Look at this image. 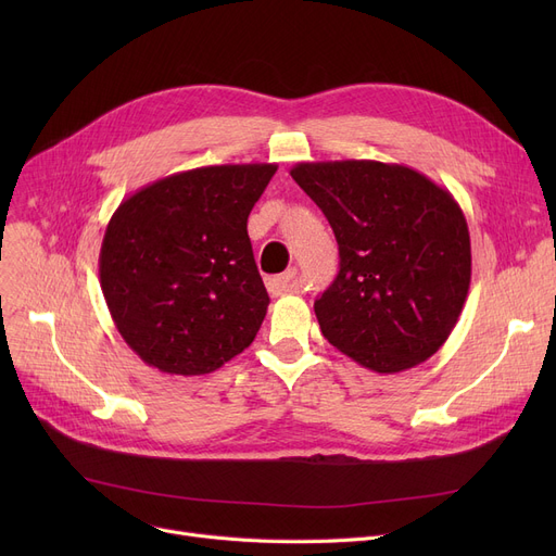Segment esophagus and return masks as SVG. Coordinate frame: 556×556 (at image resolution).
I'll use <instances>...</instances> for the list:
<instances>
[{
  "label": "esophagus",
  "mask_w": 556,
  "mask_h": 556,
  "mask_svg": "<svg viewBox=\"0 0 556 556\" xmlns=\"http://www.w3.org/2000/svg\"><path fill=\"white\" fill-rule=\"evenodd\" d=\"M295 277H298V270L288 268L283 275L268 277L266 286L273 295H283V293H290V288H293V283H295Z\"/></svg>",
  "instance_id": "1"
}]
</instances>
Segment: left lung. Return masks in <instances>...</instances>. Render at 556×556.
Instances as JSON below:
<instances>
[{
    "label": "left lung",
    "mask_w": 556,
    "mask_h": 556,
    "mask_svg": "<svg viewBox=\"0 0 556 556\" xmlns=\"http://www.w3.org/2000/svg\"><path fill=\"white\" fill-rule=\"evenodd\" d=\"M290 175L340 250V273L313 306L325 338L378 374L437 354L471 286L469 225L451 191L374 160L300 162Z\"/></svg>",
    "instance_id": "left-lung-1"
}]
</instances>
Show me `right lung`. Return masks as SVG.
Masks as SVG:
<instances>
[{
  "label": "right lung",
  "instance_id": "1",
  "mask_svg": "<svg viewBox=\"0 0 556 556\" xmlns=\"http://www.w3.org/2000/svg\"><path fill=\"white\" fill-rule=\"evenodd\" d=\"M277 164L180 170L128 195L112 214L99 277L116 331L164 374L200 376L248 349L270 298L248 216Z\"/></svg>",
  "mask_w": 556,
  "mask_h": 556
}]
</instances>
